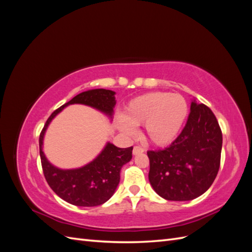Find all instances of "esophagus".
Segmentation results:
<instances>
[{"instance_id":"34e87169","label":"esophagus","mask_w":252,"mask_h":252,"mask_svg":"<svg viewBox=\"0 0 252 252\" xmlns=\"http://www.w3.org/2000/svg\"><path fill=\"white\" fill-rule=\"evenodd\" d=\"M143 152H144V149H143L142 147H139V146H135V147H133V150H132V154H133V156L143 154Z\"/></svg>"}]
</instances>
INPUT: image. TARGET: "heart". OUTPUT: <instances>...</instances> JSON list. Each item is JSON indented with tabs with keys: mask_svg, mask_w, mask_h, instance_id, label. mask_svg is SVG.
<instances>
[{
	"mask_svg": "<svg viewBox=\"0 0 252 252\" xmlns=\"http://www.w3.org/2000/svg\"><path fill=\"white\" fill-rule=\"evenodd\" d=\"M188 104L178 94L148 93L134 97L117 121L119 130L127 135L144 125L145 136L157 146H166L178 138L188 116Z\"/></svg>",
	"mask_w": 252,
	"mask_h": 252,
	"instance_id": "obj_1",
	"label": "heart"
}]
</instances>
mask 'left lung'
Here are the masks:
<instances>
[{
    "label": "left lung",
    "instance_id": "left-lung-1",
    "mask_svg": "<svg viewBox=\"0 0 252 252\" xmlns=\"http://www.w3.org/2000/svg\"><path fill=\"white\" fill-rule=\"evenodd\" d=\"M222 143L216 116L193 98L187 123L178 138L165 149L147 151L150 185L165 200L196 199L217 177Z\"/></svg>",
    "mask_w": 252,
    "mask_h": 252
}]
</instances>
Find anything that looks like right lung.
<instances>
[{
    "instance_id": "1",
    "label": "right lung",
    "mask_w": 252,
    "mask_h": 252,
    "mask_svg": "<svg viewBox=\"0 0 252 252\" xmlns=\"http://www.w3.org/2000/svg\"><path fill=\"white\" fill-rule=\"evenodd\" d=\"M72 104L89 106L111 120L117 104L116 93L101 88L79 94L52 112L40 134L41 162L45 179L50 188L67 203L82 207H94L107 202L116 192L122 167L132 158V147L119 148L107 142L93 161L79 168L62 169L51 164L43 151L45 133L51 121L65 107Z\"/></svg>"
}]
</instances>
